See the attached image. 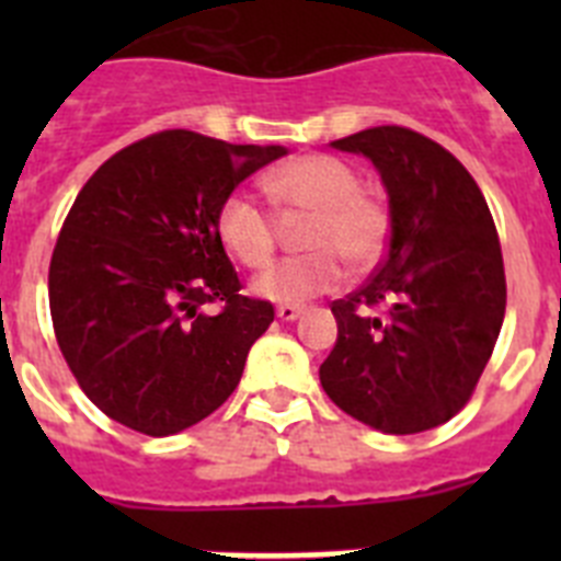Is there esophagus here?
Here are the masks:
<instances>
[{
  "label": "esophagus",
  "instance_id": "obj_1",
  "mask_svg": "<svg viewBox=\"0 0 561 561\" xmlns=\"http://www.w3.org/2000/svg\"><path fill=\"white\" fill-rule=\"evenodd\" d=\"M300 314H304V306H295V304L277 306V317H280V320H286V323H289V320H297Z\"/></svg>",
  "mask_w": 561,
  "mask_h": 561
}]
</instances>
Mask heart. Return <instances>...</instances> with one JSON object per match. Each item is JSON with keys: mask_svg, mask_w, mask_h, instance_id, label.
Segmentation results:
<instances>
[{"mask_svg": "<svg viewBox=\"0 0 561 561\" xmlns=\"http://www.w3.org/2000/svg\"><path fill=\"white\" fill-rule=\"evenodd\" d=\"M280 210L309 216L304 244L311 252L284 257L255 277V295L275 304H304L334 289L351 266L376 264L388 247L390 213L362 187L348 162L329 153H306L275 168L264 180ZM216 232L238 264L264 270L277 250V221L266 207L241 191L227 193L216 210Z\"/></svg>", "mask_w": 561, "mask_h": 561, "instance_id": "obj_1", "label": "heart"}]
</instances>
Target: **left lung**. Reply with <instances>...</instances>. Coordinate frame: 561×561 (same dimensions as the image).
<instances>
[{
    "label": "left lung",
    "instance_id": "8db88e82",
    "mask_svg": "<svg viewBox=\"0 0 561 561\" xmlns=\"http://www.w3.org/2000/svg\"><path fill=\"white\" fill-rule=\"evenodd\" d=\"M365 153L390 205L379 270L334 300L336 345L320 381L336 408L390 435L433 430L472 399L505 317L500 238L472 173L404 126L331 142ZM388 305L385 321L369 314Z\"/></svg>",
    "mask_w": 561,
    "mask_h": 561
}]
</instances>
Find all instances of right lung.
I'll use <instances>...</instances> for the list:
<instances>
[{"instance_id":"1","label":"right lung","mask_w":561,"mask_h":561,"mask_svg":"<svg viewBox=\"0 0 561 561\" xmlns=\"http://www.w3.org/2000/svg\"><path fill=\"white\" fill-rule=\"evenodd\" d=\"M284 153L168 128L108 157L81 187L49 261V314L69 370L108 419L162 438L238 388L275 309L241 295L216 210ZM205 302L222 309L207 316Z\"/></svg>"}]
</instances>
